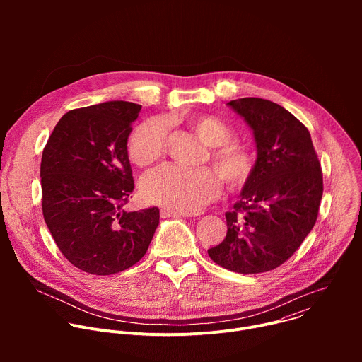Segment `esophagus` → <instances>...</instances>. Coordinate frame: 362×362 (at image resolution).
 <instances>
[{
    "mask_svg": "<svg viewBox=\"0 0 362 362\" xmlns=\"http://www.w3.org/2000/svg\"><path fill=\"white\" fill-rule=\"evenodd\" d=\"M160 215H162V218H180V216L187 218V216H190V214L179 212V211H173V209H166V208L160 211Z\"/></svg>",
    "mask_w": 362,
    "mask_h": 362,
    "instance_id": "obj_1",
    "label": "esophagus"
}]
</instances>
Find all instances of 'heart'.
Segmentation results:
<instances>
[{
    "label": "heart",
    "instance_id": "b5f03b06",
    "mask_svg": "<svg viewBox=\"0 0 362 362\" xmlns=\"http://www.w3.org/2000/svg\"><path fill=\"white\" fill-rule=\"evenodd\" d=\"M190 127L203 143L214 147L211 162L228 189L243 187L253 175L255 156L252 150L235 139V130L216 116H196ZM169 126L162 117L140 123L129 137L130 160L146 168L163 158ZM143 197L163 208L194 214L204 204L215 200L221 192V182L209 168L196 170L166 165L146 175L141 180Z\"/></svg>",
    "mask_w": 362,
    "mask_h": 362
}]
</instances>
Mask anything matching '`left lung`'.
I'll list each match as a JSON object with an SVG mask.
<instances>
[{"label": "left lung", "mask_w": 362, "mask_h": 362, "mask_svg": "<svg viewBox=\"0 0 362 362\" xmlns=\"http://www.w3.org/2000/svg\"><path fill=\"white\" fill-rule=\"evenodd\" d=\"M228 105L253 130L257 159L211 259L238 274L286 262L313 230L324 192L321 163L308 129L274 101L245 97Z\"/></svg>", "instance_id": "left-lung-1"}]
</instances>
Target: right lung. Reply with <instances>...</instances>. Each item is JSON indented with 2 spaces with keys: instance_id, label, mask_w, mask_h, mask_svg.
<instances>
[{
  "instance_id": "right-lung-1",
  "label": "right lung",
  "mask_w": 362,
  "mask_h": 362,
  "mask_svg": "<svg viewBox=\"0 0 362 362\" xmlns=\"http://www.w3.org/2000/svg\"><path fill=\"white\" fill-rule=\"evenodd\" d=\"M141 106L107 101L66 113L42 150V215L76 268L113 275L137 264L159 225V209L129 212L134 189L127 156Z\"/></svg>"
}]
</instances>
